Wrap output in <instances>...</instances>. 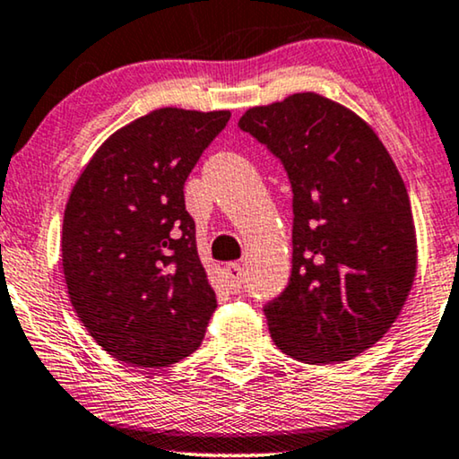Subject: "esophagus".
Segmentation results:
<instances>
[{
	"label": "esophagus",
	"mask_w": 459,
	"mask_h": 459,
	"mask_svg": "<svg viewBox=\"0 0 459 459\" xmlns=\"http://www.w3.org/2000/svg\"><path fill=\"white\" fill-rule=\"evenodd\" d=\"M223 278H225V284L231 292H240L242 290V284H244V273H242V267L238 265V263H230V265L223 267Z\"/></svg>",
	"instance_id": "esophagus-1"
}]
</instances>
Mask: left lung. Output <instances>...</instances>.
I'll return each mask as SVG.
<instances>
[{"mask_svg": "<svg viewBox=\"0 0 459 459\" xmlns=\"http://www.w3.org/2000/svg\"><path fill=\"white\" fill-rule=\"evenodd\" d=\"M292 186V275L265 305L281 353L330 366L374 347L399 317L418 269L405 184L359 115L316 91L253 106L238 121Z\"/></svg>", "mask_w": 459, "mask_h": 459, "instance_id": "1", "label": "left lung"}]
</instances>
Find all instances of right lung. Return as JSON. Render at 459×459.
Listing matches in <instances>:
<instances>
[{
  "mask_svg": "<svg viewBox=\"0 0 459 459\" xmlns=\"http://www.w3.org/2000/svg\"><path fill=\"white\" fill-rule=\"evenodd\" d=\"M230 115L148 112L115 131L73 186L60 238L68 299L118 361L171 366L203 342L217 299L184 184Z\"/></svg>",
  "mask_w": 459,
  "mask_h": 459,
  "instance_id": "1",
  "label": "right lung"
}]
</instances>
